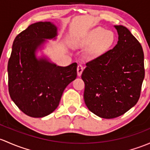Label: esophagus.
Masks as SVG:
<instances>
[{
    "mask_svg": "<svg viewBox=\"0 0 150 150\" xmlns=\"http://www.w3.org/2000/svg\"><path fill=\"white\" fill-rule=\"evenodd\" d=\"M83 67L81 65V64H78V67H77V72H78V76H80L83 72Z\"/></svg>",
    "mask_w": 150,
    "mask_h": 150,
    "instance_id": "1",
    "label": "esophagus"
}]
</instances>
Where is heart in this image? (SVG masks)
Wrapping results in <instances>:
<instances>
[{"instance_id": "b5f03b06", "label": "heart", "mask_w": 150, "mask_h": 150, "mask_svg": "<svg viewBox=\"0 0 150 150\" xmlns=\"http://www.w3.org/2000/svg\"><path fill=\"white\" fill-rule=\"evenodd\" d=\"M114 35L111 31H106L102 27L93 29L77 43L78 47L86 48V56L88 58H95L103 54L113 45Z\"/></svg>"}]
</instances>
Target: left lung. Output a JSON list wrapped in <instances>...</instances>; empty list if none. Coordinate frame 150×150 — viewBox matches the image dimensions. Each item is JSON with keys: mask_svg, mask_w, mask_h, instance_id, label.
<instances>
[{"mask_svg": "<svg viewBox=\"0 0 150 150\" xmlns=\"http://www.w3.org/2000/svg\"><path fill=\"white\" fill-rule=\"evenodd\" d=\"M112 50L86 63L81 78L88 108L103 119L119 117L137 103L144 78L142 47L125 26Z\"/></svg>", "mask_w": 150, "mask_h": 150, "instance_id": "8db88e82", "label": "left lung"}]
</instances>
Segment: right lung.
<instances>
[{
    "mask_svg": "<svg viewBox=\"0 0 150 150\" xmlns=\"http://www.w3.org/2000/svg\"><path fill=\"white\" fill-rule=\"evenodd\" d=\"M57 35L51 22L31 24L15 38L8 63L11 98L27 116L42 118L52 113L63 91L77 77V64L60 67L46 58L36 57L37 48L45 39Z\"/></svg>",
    "mask_w": 150,
    "mask_h": 150,
    "instance_id": "right-lung-1",
    "label": "right lung"
}]
</instances>
